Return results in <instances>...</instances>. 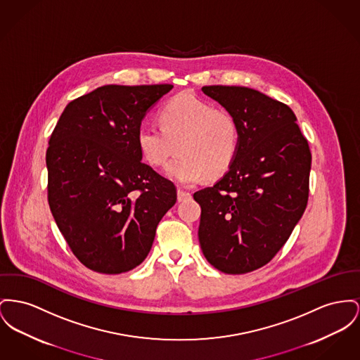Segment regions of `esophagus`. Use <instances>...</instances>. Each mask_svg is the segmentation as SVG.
<instances>
[{"label": "esophagus", "mask_w": 360, "mask_h": 360, "mask_svg": "<svg viewBox=\"0 0 360 360\" xmlns=\"http://www.w3.org/2000/svg\"><path fill=\"white\" fill-rule=\"evenodd\" d=\"M191 197V193L189 191H184L181 188H178V201H185Z\"/></svg>", "instance_id": "1"}]
</instances>
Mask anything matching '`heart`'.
Segmentation results:
<instances>
[{"instance_id": "b5f03b06", "label": "heart", "mask_w": 360, "mask_h": 360, "mask_svg": "<svg viewBox=\"0 0 360 360\" xmlns=\"http://www.w3.org/2000/svg\"><path fill=\"white\" fill-rule=\"evenodd\" d=\"M160 124L141 125L137 130V147L153 167L169 163V176L189 185L200 179L216 178L233 166L240 144V129L233 112L216 108L211 102L181 92L160 110Z\"/></svg>"}]
</instances>
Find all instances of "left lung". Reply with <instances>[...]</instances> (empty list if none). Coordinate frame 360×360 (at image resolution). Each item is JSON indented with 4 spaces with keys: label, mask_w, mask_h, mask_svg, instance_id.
I'll return each instance as SVG.
<instances>
[{
    "label": "left lung",
    "mask_w": 360,
    "mask_h": 360,
    "mask_svg": "<svg viewBox=\"0 0 360 360\" xmlns=\"http://www.w3.org/2000/svg\"><path fill=\"white\" fill-rule=\"evenodd\" d=\"M201 89L235 115L240 144L223 178L193 194L201 205L198 239L216 269L243 275L266 265L302 217L311 152L287 105L248 86Z\"/></svg>",
    "instance_id": "left-lung-1"
}]
</instances>
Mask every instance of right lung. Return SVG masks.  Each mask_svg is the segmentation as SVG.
<instances>
[{"instance_id":"obj_1","label":"right lung","mask_w":360,"mask_h":360,"mask_svg":"<svg viewBox=\"0 0 360 360\" xmlns=\"http://www.w3.org/2000/svg\"><path fill=\"white\" fill-rule=\"evenodd\" d=\"M171 84L103 85L65 107L46 150L47 200L88 269L118 275L148 255L176 202L175 185L141 162L137 130Z\"/></svg>"}]
</instances>
